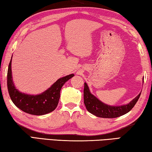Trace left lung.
Instances as JSON below:
<instances>
[{"label": "left lung", "mask_w": 152, "mask_h": 152, "mask_svg": "<svg viewBox=\"0 0 152 152\" xmlns=\"http://www.w3.org/2000/svg\"><path fill=\"white\" fill-rule=\"evenodd\" d=\"M141 93L127 104L119 106L110 105L103 103L102 101L98 99L95 95H93L90 92L87 84L85 82L83 92L84 103L87 110L93 115L102 118H115L128 113L134 107L137 100L139 99Z\"/></svg>", "instance_id": "1"}]
</instances>
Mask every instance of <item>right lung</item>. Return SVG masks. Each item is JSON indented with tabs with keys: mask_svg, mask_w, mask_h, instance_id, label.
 <instances>
[{
	"mask_svg": "<svg viewBox=\"0 0 152 152\" xmlns=\"http://www.w3.org/2000/svg\"><path fill=\"white\" fill-rule=\"evenodd\" d=\"M12 58V55L8 69L7 87L13 103L24 112L34 115H42L54 111L57 107L61 88L69 79L74 77V74L68 75L58 79L49 88L41 94H26L18 91L13 82L11 69Z\"/></svg>",
	"mask_w": 152,
	"mask_h": 152,
	"instance_id": "right-lung-1",
	"label": "right lung"
}]
</instances>
